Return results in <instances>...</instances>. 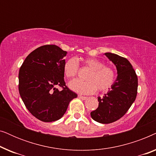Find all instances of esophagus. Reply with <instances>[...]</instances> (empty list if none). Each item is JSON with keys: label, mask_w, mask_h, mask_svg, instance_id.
I'll list each match as a JSON object with an SVG mask.
<instances>
[{"label": "esophagus", "mask_w": 156, "mask_h": 156, "mask_svg": "<svg viewBox=\"0 0 156 156\" xmlns=\"http://www.w3.org/2000/svg\"><path fill=\"white\" fill-rule=\"evenodd\" d=\"M79 97H80V99L82 100H86V99H87V98H88L87 97H84V96H81V95H79Z\"/></svg>", "instance_id": "34e87169"}]
</instances>
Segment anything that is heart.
I'll list each match as a JSON object with an SVG mask.
<instances>
[{
    "instance_id": "heart-1",
    "label": "heart",
    "mask_w": 156,
    "mask_h": 156,
    "mask_svg": "<svg viewBox=\"0 0 156 156\" xmlns=\"http://www.w3.org/2000/svg\"><path fill=\"white\" fill-rule=\"evenodd\" d=\"M83 64L90 69L87 74L86 81L74 80L69 83V87L72 91L81 94H91L96 90L107 91L115 82L116 72L112 67L104 65L103 62L95 58L82 59ZM79 64L75 58H69L64 65V73L67 78H73L76 75Z\"/></svg>"
}]
</instances>
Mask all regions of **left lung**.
I'll use <instances>...</instances> for the list:
<instances>
[{
    "label": "left lung",
    "mask_w": 156,
    "mask_h": 156,
    "mask_svg": "<svg viewBox=\"0 0 156 156\" xmlns=\"http://www.w3.org/2000/svg\"><path fill=\"white\" fill-rule=\"evenodd\" d=\"M104 55L116 66L118 76L108 92L98 97L99 106L90 114L97 122L110 123L121 119L135 101L138 77L127 59L111 52Z\"/></svg>",
    "instance_id": "1"
}]
</instances>
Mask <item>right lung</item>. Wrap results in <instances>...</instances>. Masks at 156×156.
<instances>
[{
  "label": "right lung",
  "instance_id": "obj_1",
  "mask_svg": "<svg viewBox=\"0 0 156 156\" xmlns=\"http://www.w3.org/2000/svg\"><path fill=\"white\" fill-rule=\"evenodd\" d=\"M67 53L55 44L41 46L27 55L20 68L21 99L31 114L44 122L61 119L70 101L77 97L64 80ZM58 86L63 89L59 90Z\"/></svg>",
  "mask_w": 156,
  "mask_h": 156
}]
</instances>
